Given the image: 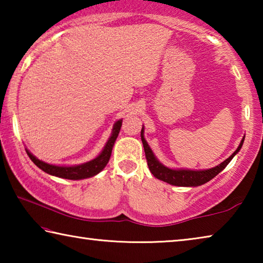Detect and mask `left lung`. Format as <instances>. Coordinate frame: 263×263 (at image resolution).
Here are the masks:
<instances>
[{
	"instance_id": "8db88e82",
	"label": "left lung",
	"mask_w": 263,
	"mask_h": 263,
	"mask_svg": "<svg viewBox=\"0 0 263 263\" xmlns=\"http://www.w3.org/2000/svg\"><path fill=\"white\" fill-rule=\"evenodd\" d=\"M140 136H141L142 145H144L146 160H147V164L151 173H152L157 179L177 186H198L212 180L213 177L217 176L222 169L228 166L231 160L234 158V155L239 152L240 148H241L245 140V138H242L241 142H240V145L238 146V148L234 151L233 154L231 155L230 158L226 159L225 161H222L220 164H218V166L210 169H203V171H191V169H172L163 166V164L160 162L157 158H155V155L148 146L147 141L145 140L144 127L141 128Z\"/></svg>"
}]
</instances>
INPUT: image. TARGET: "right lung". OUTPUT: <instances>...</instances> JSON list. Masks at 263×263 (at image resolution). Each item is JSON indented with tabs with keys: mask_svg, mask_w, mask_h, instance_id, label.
I'll list each match as a JSON object with an SVG mask.
<instances>
[{
	"mask_svg": "<svg viewBox=\"0 0 263 263\" xmlns=\"http://www.w3.org/2000/svg\"><path fill=\"white\" fill-rule=\"evenodd\" d=\"M122 119H119L115 123L112 133L109 138V140L106 141L104 148L102 149L99 157L95 159L90 160L86 163L81 164H75V166H55V164H50L42 161L34 157L33 154H31L28 149H26V153H28L29 158L32 160V162L41 168L47 174L61 177V179H67V180H82V179H88V177L95 176L99 174L101 171H103V168L106 166V163L109 162L111 152H112V147L115 145V141L117 139L118 133L121 131L122 127Z\"/></svg>",
	"mask_w": 263,
	"mask_h": 263,
	"instance_id": "obj_1",
	"label": "right lung"
}]
</instances>
